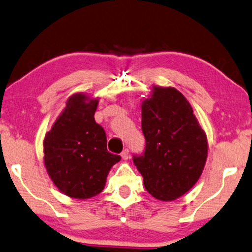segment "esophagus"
<instances>
[{
    "label": "esophagus",
    "mask_w": 252,
    "mask_h": 252,
    "mask_svg": "<svg viewBox=\"0 0 252 252\" xmlns=\"http://www.w3.org/2000/svg\"><path fill=\"white\" fill-rule=\"evenodd\" d=\"M121 158H123V160H127V158H130V153H129V150H126H126H125V151H123V152H122V153H121Z\"/></svg>",
    "instance_id": "esophagus-1"
}]
</instances>
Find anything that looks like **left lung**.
<instances>
[{
  "label": "left lung",
  "mask_w": 252,
  "mask_h": 252,
  "mask_svg": "<svg viewBox=\"0 0 252 252\" xmlns=\"http://www.w3.org/2000/svg\"><path fill=\"white\" fill-rule=\"evenodd\" d=\"M145 153L133 163L145 189L160 201H175L189 192L203 171L208 138L189 100L172 87L153 86L141 102Z\"/></svg>",
  "instance_id": "obj_1"
}]
</instances>
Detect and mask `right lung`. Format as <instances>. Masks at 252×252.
I'll list each match as a JSON object with an SVG mask.
<instances>
[{"mask_svg": "<svg viewBox=\"0 0 252 252\" xmlns=\"http://www.w3.org/2000/svg\"><path fill=\"white\" fill-rule=\"evenodd\" d=\"M99 98L74 94L45 134L44 165L52 183L65 195L94 197L105 189L109 170L121 160L107 151L102 127L94 121Z\"/></svg>", "mask_w": 252, "mask_h": 252, "instance_id": "obj_1", "label": "right lung"}]
</instances>
